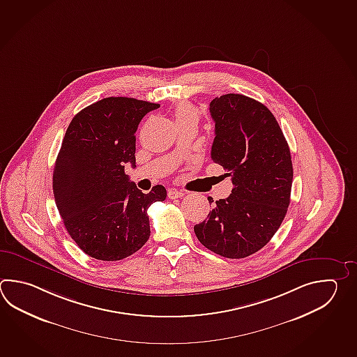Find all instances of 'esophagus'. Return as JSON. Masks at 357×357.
I'll return each instance as SVG.
<instances>
[{
	"mask_svg": "<svg viewBox=\"0 0 357 357\" xmlns=\"http://www.w3.org/2000/svg\"><path fill=\"white\" fill-rule=\"evenodd\" d=\"M184 196V192L178 190H167V197L170 199H175V198H182Z\"/></svg>",
	"mask_w": 357,
	"mask_h": 357,
	"instance_id": "1",
	"label": "esophagus"
}]
</instances>
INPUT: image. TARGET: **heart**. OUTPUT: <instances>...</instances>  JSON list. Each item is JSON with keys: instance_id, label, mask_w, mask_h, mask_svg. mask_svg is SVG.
<instances>
[{"instance_id": "b5f03b06", "label": "heart", "mask_w": 357, "mask_h": 357, "mask_svg": "<svg viewBox=\"0 0 357 357\" xmlns=\"http://www.w3.org/2000/svg\"><path fill=\"white\" fill-rule=\"evenodd\" d=\"M174 116L176 123H181L183 121H187V119L193 118V116L198 118V113H197L196 108L190 102H182L175 105Z\"/></svg>"}]
</instances>
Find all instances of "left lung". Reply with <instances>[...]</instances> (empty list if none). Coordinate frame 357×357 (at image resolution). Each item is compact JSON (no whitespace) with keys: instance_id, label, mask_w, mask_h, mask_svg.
Instances as JSON below:
<instances>
[{"instance_id":"left-lung-1","label":"left lung","mask_w":357,"mask_h":357,"mask_svg":"<svg viewBox=\"0 0 357 357\" xmlns=\"http://www.w3.org/2000/svg\"><path fill=\"white\" fill-rule=\"evenodd\" d=\"M210 113L215 122L211 159L231 176L234 188L216 201L195 233L216 255L245 258L262 249L284 221L291 195V153L262 102L221 95L210 102Z\"/></svg>"}]
</instances>
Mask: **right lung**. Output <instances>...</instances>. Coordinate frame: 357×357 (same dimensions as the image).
<instances>
[{
  "mask_svg": "<svg viewBox=\"0 0 357 357\" xmlns=\"http://www.w3.org/2000/svg\"><path fill=\"white\" fill-rule=\"evenodd\" d=\"M160 105L110 96L73 116L53 170V195L67 233L86 255L121 261L150 238L147 208L167 198L155 185L142 193L124 173L136 167V136L144 116Z\"/></svg>",
  "mask_w": 357,
  "mask_h": 357,
  "instance_id": "right-lung-1",
  "label": "right lung"
}]
</instances>
